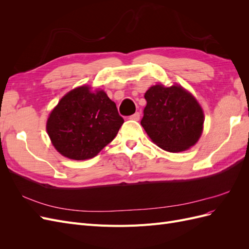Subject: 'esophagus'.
Wrapping results in <instances>:
<instances>
[{
    "instance_id": "1",
    "label": "esophagus",
    "mask_w": 249,
    "mask_h": 249,
    "mask_svg": "<svg viewBox=\"0 0 249 249\" xmlns=\"http://www.w3.org/2000/svg\"><path fill=\"white\" fill-rule=\"evenodd\" d=\"M130 118H131V119H133V120H139V119H140V113H139V112L134 113L133 115H131V116H130Z\"/></svg>"
}]
</instances>
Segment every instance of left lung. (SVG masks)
Wrapping results in <instances>:
<instances>
[{"instance_id":"obj_1","label":"left lung","mask_w":249,"mask_h":249,"mask_svg":"<svg viewBox=\"0 0 249 249\" xmlns=\"http://www.w3.org/2000/svg\"><path fill=\"white\" fill-rule=\"evenodd\" d=\"M141 125L158 146L170 153L193 146L203 127V112L195 97L179 85H155L144 94Z\"/></svg>"}]
</instances>
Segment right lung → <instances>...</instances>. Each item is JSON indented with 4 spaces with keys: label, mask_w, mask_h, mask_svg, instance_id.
Masks as SVG:
<instances>
[{
    "label": "right lung",
    "mask_w": 249,
    "mask_h": 249,
    "mask_svg": "<svg viewBox=\"0 0 249 249\" xmlns=\"http://www.w3.org/2000/svg\"><path fill=\"white\" fill-rule=\"evenodd\" d=\"M124 118L104 90L80 86L51 112L47 131L53 145L72 160L91 159L115 138Z\"/></svg>",
    "instance_id": "obj_1"
}]
</instances>
